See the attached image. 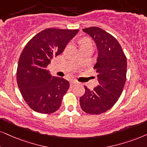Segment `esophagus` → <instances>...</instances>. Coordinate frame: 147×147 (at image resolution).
<instances>
[{"label": "esophagus", "mask_w": 147, "mask_h": 147, "mask_svg": "<svg viewBox=\"0 0 147 147\" xmlns=\"http://www.w3.org/2000/svg\"><path fill=\"white\" fill-rule=\"evenodd\" d=\"M77 83H78V82H77V81H70V87H74L75 85H77Z\"/></svg>", "instance_id": "esophagus-1"}]
</instances>
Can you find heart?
<instances>
[{"mask_svg": "<svg viewBox=\"0 0 147 147\" xmlns=\"http://www.w3.org/2000/svg\"><path fill=\"white\" fill-rule=\"evenodd\" d=\"M89 45H92V42H91V41L88 39V38H85V39H83L81 42V48Z\"/></svg>", "mask_w": 147, "mask_h": 147, "instance_id": "heart-1", "label": "heart"}]
</instances>
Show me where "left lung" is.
Listing matches in <instances>:
<instances>
[{"instance_id":"obj_1","label":"left lung","mask_w":147,"mask_h":147,"mask_svg":"<svg viewBox=\"0 0 147 147\" xmlns=\"http://www.w3.org/2000/svg\"><path fill=\"white\" fill-rule=\"evenodd\" d=\"M95 42L98 57L96 69L99 85L91 90L85 86L79 99L81 109L90 115L101 114L111 109L123 92L126 81L127 59L115 37L98 27L83 29Z\"/></svg>"}]
</instances>
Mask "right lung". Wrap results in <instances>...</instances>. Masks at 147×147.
Masks as SVG:
<instances>
[{
  "label": "right lung",
  "mask_w": 147,
  "mask_h": 147,
  "mask_svg": "<svg viewBox=\"0 0 147 147\" xmlns=\"http://www.w3.org/2000/svg\"><path fill=\"white\" fill-rule=\"evenodd\" d=\"M78 32L79 30H43L24 48L18 61L17 82L26 102L36 112L50 114L60 107L70 83L63 78L53 77L47 67Z\"/></svg>",
  "instance_id": "add662e5"
}]
</instances>
